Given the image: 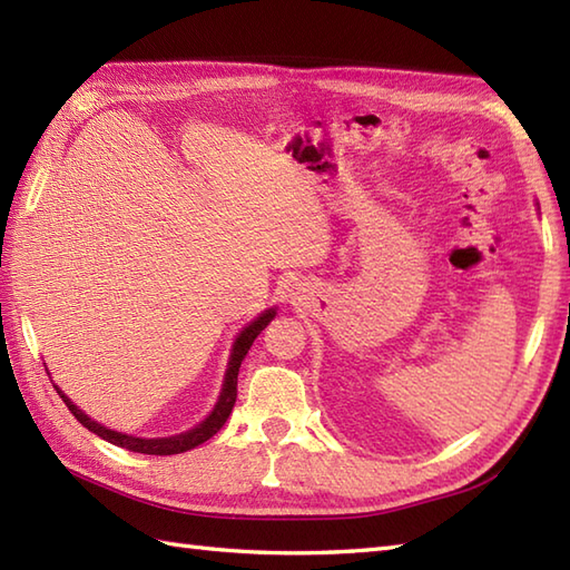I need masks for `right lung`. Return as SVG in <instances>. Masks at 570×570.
<instances>
[{
	"label": "right lung",
	"instance_id": "add662e5",
	"mask_svg": "<svg viewBox=\"0 0 570 570\" xmlns=\"http://www.w3.org/2000/svg\"><path fill=\"white\" fill-rule=\"evenodd\" d=\"M272 318H274V311H266V313H262L257 321L249 323L247 328L239 333V337L235 341V347H233V357H229V367H227V374H225L220 402L215 404L213 414L205 419L200 426H196L193 431L180 433V435H171V439H135V435H127V433H117L112 429H105V426H100L98 421H92L88 414H82V411L76 404H72L70 399L58 390V386H56V392H58L60 399H63L66 406L70 409V414L76 416L85 429L92 431L95 435H100V439H105V441H110V443H115L119 448H127V451L144 453V455H176V453H186V451H190V448H196V445L205 443L208 439H213V435L225 426V421H227L229 414H233V406H235V399H237V374H239L242 360H245V355L249 353L254 337H257L266 328V325H269Z\"/></svg>",
	"mask_w": 570,
	"mask_h": 570
}]
</instances>
